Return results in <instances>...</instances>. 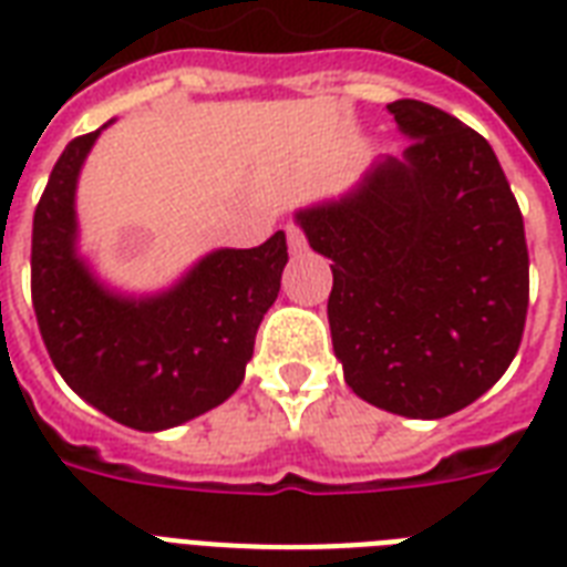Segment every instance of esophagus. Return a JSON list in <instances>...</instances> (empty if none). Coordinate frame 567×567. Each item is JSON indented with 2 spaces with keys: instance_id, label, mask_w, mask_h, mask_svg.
<instances>
[{
  "instance_id": "obj_1",
  "label": "esophagus",
  "mask_w": 567,
  "mask_h": 567,
  "mask_svg": "<svg viewBox=\"0 0 567 567\" xmlns=\"http://www.w3.org/2000/svg\"><path fill=\"white\" fill-rule=\"evenodd\" d=\"M288 247H291V252H302L306 249V235H302V229L297 226V223H288Z\"/></svg>"
}]
</instances>
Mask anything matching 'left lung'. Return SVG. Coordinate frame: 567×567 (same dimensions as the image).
<instances>
[{"mask_svg":"<svg viewBox=\"0 0 567 567\" xmlns=\"http://www.w3.org/2000/svg\"><path fill=\"white\" fill-rule=\"evenodd\" d=\"M412 144L353 194L297 214L332 258L329 329L347 385L405 417H447L518 353L529 306L524 217L480 132L417 100L388 105Z\"/></svg>","mask_w":567,"mask_h":567,"instance_id":"left-lung-1","label":"left lung"}]
</instances>
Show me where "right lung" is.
Instances as JSON below:
<instances>
[{
	"instance_id": "add662e5",
	"label": "right lung",
	"mask_w": 567,
	"mask_h": 567,
	"mask_svg": "<svg viewBox=\"0 0 567 567\" xmlns=\"http://www.w3.org/2000/svg\"><path fill=\"white\" fill-rule=\"evenodd\" d=\"M100 132L66 144L34 208L31 306L49 359L75 394L132 430H171L238 391L288 244L276 231L261 247L217 249L158 297L105 291L75 256L73 208Z\"/></svg>"
}]
</instances>
